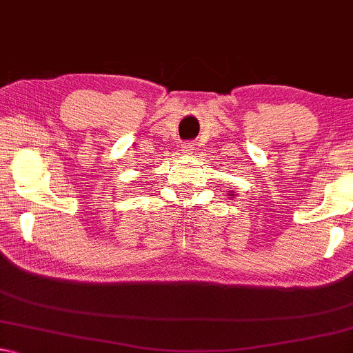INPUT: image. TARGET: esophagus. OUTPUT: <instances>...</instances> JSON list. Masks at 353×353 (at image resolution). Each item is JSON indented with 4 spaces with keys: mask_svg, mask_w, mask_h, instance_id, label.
Returning <instances> with one entry per match:
<instances>
[{
    "mask_svg": "<svg viewBox=\"0 0 353 353\" xmlns=\"http://www.w3.org/2000/svg\"><path fill=\"white\" fill-rule=\"evenodd\" d=\"M193 150H194V143L193 142H186V143H183V145H181V154H183V155L193 154Z\"/></svg>",
    "mask_w": 353,
    "mask_h": 353,
    "instance_id": "esophagus-1",
    "label": "esophagus"
}]
</instances>
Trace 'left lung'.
I'll list each match as a JSON object with an SVG mask.
<instances>
[{"instance_id": "left-lung-1", "label": "left lung", "mask_w": 353, "mask_h": 353, "mask_svg": "<svg viewBox=\"0 0 353 353\" xmlns=\"http://www.w3.org/2000/svg\"><path fill=\"white\" fill-rule=\"evenodd\" d=\"M230 196H232V194H230Z\"/></svg>"}]
</instances>
